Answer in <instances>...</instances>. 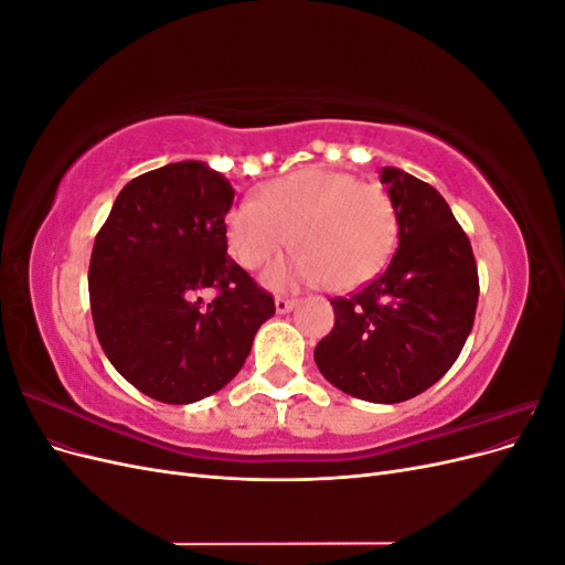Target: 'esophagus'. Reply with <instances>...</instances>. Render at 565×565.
I'll return each instance as SVG.
<instances>
[{
    "instance_id": "34e87169",
    "label": "esophagus",
    "mask_w": 565,
    "mask_h": 565,
    "mask_svg": "<svg viewBox=\"0 0 565 565\" xmlns=\"http://www.w3.org/2000/svg\"><path fill=\"white\" fill-rule=\"evenodd\" d=\"M297 309V301L295 299H285V297H278L276 299V311L280 313V316H285V313H289V311H295Z\"/></svg>"
}]
</instances>
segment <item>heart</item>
<instances>
[{"label":"heart","mask_w":565,"mask_h":565,"mask_svg":"<svg viewBox=\"0 0 565 565\" xmlns=\"http://www.w3.org/2000/svg\"><path fill=\"white\" fill-rule=\"evenodd\" d=\"M299 249L270 264V289L324 285L353 289L372 280L388 262L398 237V216L380 183L347 172L306 167L264 185L226 216V243L245 268H259L292 243Z\"/></svg>","instance_id":"heart-1"}]
</instances>
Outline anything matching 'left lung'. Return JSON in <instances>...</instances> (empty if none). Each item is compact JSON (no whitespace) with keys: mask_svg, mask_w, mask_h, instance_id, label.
<instances>
[{"mask_svg":"<svg viewBox=\"0 0 565 565\" xmlns=\"http://www.w3.org/2000/svg\"><path fill=\"white\" fill-rule=\"evenodd\" d=\"M380 181L398 249L377 280L332 299L334 328L313 351L320 374L367 403H403L446 374L473 328L478 270L467 233L434 185L396 167Z\"/></svg>","mask_w":565,"mask_h":565,"instance_id":"left-lung-1","label":"left lung"}]
</instances>
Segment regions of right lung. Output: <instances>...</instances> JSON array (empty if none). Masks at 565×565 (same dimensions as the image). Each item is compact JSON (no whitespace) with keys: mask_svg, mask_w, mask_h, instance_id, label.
<instances>
[{"mask_svg":"<svg viewBox=\"0 0 565 565\" xmlns=\"http://www.w3.org/2000/svg\"><path fill=\"white\" fill-rule=\"evenodd\" d=\"M235 191L207 162L131 179L98 231L89 264L96 337L146 396L188 405L224 388L276 313L273 297L228 256ZM214 286L207 306L199 295Z\"/></svg>","mask_w":565,"mask_h":565,"instance_id":"right-lung-1","label":"right lung"}]
</instances>
